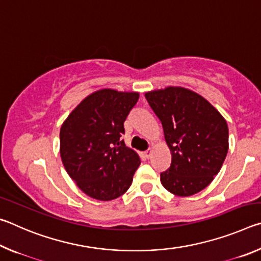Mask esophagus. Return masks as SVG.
Here are the masks:
<instances>
[{
	"instance_id": "34e87169",
	"label": "esophagus",
	"mask_w": 261,
	"mask_h": 261,
	"mask_svg": "<svg viewBox=\"0 0 261 261\" xmlns=\"http://www.w3.org/2000/svg\"><path fill=\"white\" fill-rule=\"evenodd\" d=\"M152 152H153V149L152 148H148L147 151H145V156H146L147 159H149V158H151V155H152Z\"/></svg>"
}]
</instances>
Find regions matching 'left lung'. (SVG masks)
Masks as SVG:
<instances>
[{
	"label": "left lung",
	"instance_id": "obj_1",
	"mask_svg": "<svg viewBox=\"0 0 261 261\" xmlns=\"http://www.w3.org/2000/svg\"><path fill=\"white\" fill-rule=\"evenodd\" d=\"M160 118L171 153L161 183L175 196L188 197L210 185L229 147L228 125L205 98L184 87L169 86L145 93Z\"/></svg>",
	"mask_w": 261,
	"mask_h": 261
}]
</instances>
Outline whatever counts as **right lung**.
Wrapping results in <instances>:
<instances>
[{
  "label": "right lung",
  "instance_id": "obj_1",
  "mask_svg": "<svg viewBox=\"0 0 261 261\" xmlns=\"http://www.w3.org/2000/svg\"><path fill=\"white\" fill-rule=\"evenodd\" d=\"M138 99L137 92L102 88L86 96L61 126L60 154L65 170L96 200H113L125 193L140 165L137 152L120 139Z\"/></svg>",
  "mask_w": 261,
  "mask_h": 261
}]
</instances>
